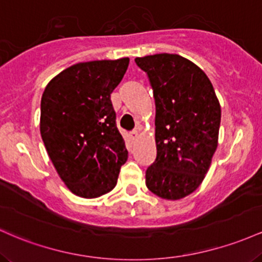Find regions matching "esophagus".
Returning <instances> with one entry per match:
<instances>
[{"instance_id":"34e87169","label":"esophagus","mask_w":262,"mask_h":262,"mask_svg":"<svg viewBox=\"0 0 262 262\" xmlns=\"http://www.w3.org/2000/svg\"><path fill=\"white\" fill-rule=\"evenodd\" d=\"M130 137H131L132 140H136L137 137H139V131H137V130L131 131V132H130Z\"/></svg>"}]
</instances>
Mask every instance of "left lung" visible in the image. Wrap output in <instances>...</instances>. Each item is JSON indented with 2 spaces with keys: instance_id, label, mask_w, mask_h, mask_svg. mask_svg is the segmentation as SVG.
Wrapping results in <instances>:
<instances>
[{
  "instance_id": "left-lung-1",
  "label": "left lung",
  "mask_w": 262,
  "mask_h": 262,
  "mask_svg": "<svg viewBox=\"0 0 262 262\" xmlns=\"http://www.w3.org/2000/svg\"><path fill=\"white\" fill-rule=\"evenodd\" d=\"M147 74L156 104L155 162L146 186L156 195L177 201L194 192L218 146L220 105L209 78L178 54L136 58Z\"/></svg>"
}]
</instances>
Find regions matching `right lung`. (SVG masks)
<instances>
[{
    "label": "right lung",
    "instance_id": "right-lung-1",
    "mask_svg": "<svg viewBox=\"0 0 262 262\" xmlns=\"http://www.w3.org/2000/svg\"><path fill=\"white\" fill-rule=\"evenodd\" d=\"M128 61L121 58L74 64L44 89V146L67 187L83 198H96L114 189L127 161L111 93L122 80Z\"/></svg>",
    "mask_w": 262,
    "mask_h": 262
}]
</instances>
